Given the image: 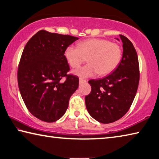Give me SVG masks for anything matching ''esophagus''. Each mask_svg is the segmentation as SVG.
Masks as SVG:
<instances>
[{
	"instance_id": "1",
	"label": "esophagus",
	"mask_w": 159,
	"mask_h": 159,
	"mask_svg": "<svg viewBox=\"0 0 159 159\" xmlns=\"http://www.w3.org/2000/svg\"><path fill=\"white\" fill-rule=\"evenodd\" d=\"M85 82H86V80L83 79H81V78H80V79H79V83H85Z\"/></svg>"
}]
</instances>
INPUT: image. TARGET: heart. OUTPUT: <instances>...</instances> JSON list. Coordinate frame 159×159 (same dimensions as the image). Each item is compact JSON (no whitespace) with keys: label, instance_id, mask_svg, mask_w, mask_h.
Instances as JSON below:
<instances>
[{"label":"heart","instance_id":"1","mask_svg":"<svg viewBox=\"0 0 159 159\" xmlns=\"http://www.w3.org/2000/svg\"><path fill=\"white\" fill-rule=\"evenodd\" d=\"M64 57L72 68L79 67L87 59L89 64L74 71L78 76L88 78L97 74L106 76L114 71L119 64L122 50L118 44L108 40L93 39L80 43L78 47H66Z\"/></svg>","mask_w":159,"mask_h":159}]
</instances>
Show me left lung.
<instances>
[{
  "mask_svg": "<svg viewBox=\"0 0 159 159\" xmlns=\"http://www.w3.org/2000/svg\"><path fill=\"white\" fill-rule=\"evenodd\" d=\"M120 38L123 51L118 66L108 76L88 81L92 89L85 96L86 108L91 116L102 123L116 121L128 112L139 85L136 50L130 40L123 35Z\"/></svg>",
  "mask_w": 159,
  "mask_h": 159,
  "instance_id": "8db88e82",
  "label": "left lung"
}]
</instances>
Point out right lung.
<instances>
[{
  "label": "right lung",
  "mask_w": 159,
  "mask_h": 159,
  "mask_svg": "<svg viewBox=\"0 0 159 159\" xmlns=\"http://www.w3.org/2000/svg\"><path fill=\"white\" fill-rule=\"evenodd\" d=\"M78 39L41 30L24 48L17 71L19 89L26 108L43 121L60 119L79 87V78L67 74L70 68L64 57L66 48Z\"/></svg>",
  "instance_id": "add662e5"
}]
</instances>
